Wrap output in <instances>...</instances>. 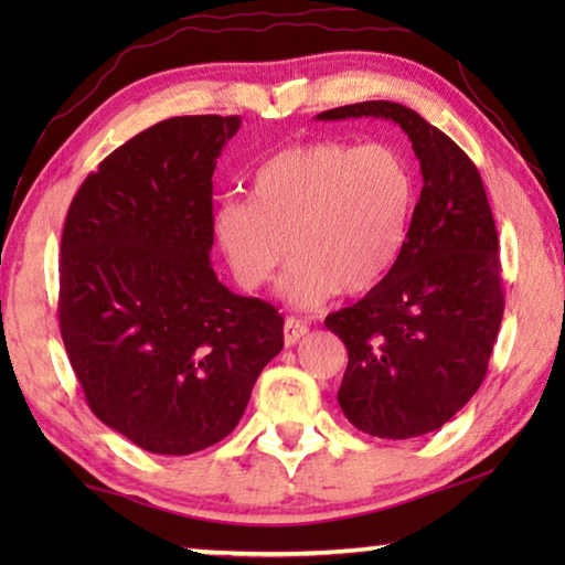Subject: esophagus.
Returning a JSON list of instances; mask_svg holds the SVG:
<instances>
[{"label": "esophagus", "mask_w": 565, "mask_h": 565, "mask_svg": "<svg viewBox=\"0 0 565 565\" xmlns=\"http://www.w3.org/2000/svg\"><path fill=\"white\" fill-rule=\"evenodd\" d=\"M306 333H309V327H306L303 321L289 317L284 321V343L286 347H294V343H299Z\"/></svg>", "instance_id": "34e87169"}]
</instances>
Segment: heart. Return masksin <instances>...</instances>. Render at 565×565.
Returning <instances> with one entry per match:
<instances>
[{
	"label": "heart",
	"instance_id": "1",
	"mask_svg": "<svg viewBox=\"0 0 565 565\" xmlns=\"http://www.w3.org/2000/svg\"><path fill=\"white\" fill-rule=\"evenodd\" d=\"M252 199L214 212V236L244 289H262L296 256L281 296L313 309L333 294L359 296L386 279L408 244L416 174L396 147L317 139L262 161Z\"/></svg>",
	"mask_w": 565,
	"mask_h": 565
}]
</instances>
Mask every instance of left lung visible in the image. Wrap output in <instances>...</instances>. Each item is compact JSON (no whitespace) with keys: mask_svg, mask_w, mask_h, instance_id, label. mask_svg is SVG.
Segmentation results:
<instances>
[{"mask_svg":"<svg viewBox=\"0 0 565 565\" xmlns=\"http://www.w3.org/2000/svg\"><path fill=\"white\" fill-rule=\"evenodd\" d=\"M398 124L420 161L408 244L384 281L327 317L349 351L339 406L359 431L416 438L448 424L481 386L503 319L499 234L461 147L396 102H359L319 121Z\"/></svg>","mask_w":565,"mask_h":565,"instance_id":"8db88e82","label":"left lung"}]
</instances>
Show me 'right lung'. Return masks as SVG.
Returning a JSON list of instances; mask_svg holds the SVG:
<instances>
[{"label":"right lung","instance_id":"1","mask_svg":"<svg viewBox=\"0 0 565 565\" xmlns=\"http://www.w3.org/2000/svg\"><path fill=\"white\" fill-rule=\"evenodd\" d=\"M242 117H174L84 179L62 234L60 329L87 404L149 454L234 431L284 347L271 303L212 269V177Z\"/></svg>","mask_w":565,"mask_h":565}]
</instances>
